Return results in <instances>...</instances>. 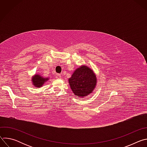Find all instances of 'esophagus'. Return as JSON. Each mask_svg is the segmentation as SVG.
<instances>
[{"instance_id":"1","label":"esophagus","mask_w":147,"mask_h":147,"mask_svg":"<svg viewBox=\"0 0 147 147\" xmlns=\"http://www.w3.org/2000/svg\"><path fill=\"white\" fill-rule=\"evenodd\" d=\"M61 75L60 74H57L56 75V78H57V79H60V78H61Z\"/></svg>"}]
</instances>
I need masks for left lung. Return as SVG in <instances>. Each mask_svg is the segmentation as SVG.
Wrapping results in <instances>:
<instances>
[{"label":"left lung","instance_id":"8db88e82","mask_svg":"<svg viewBox=\"0 0 147 147\" xmlns=\"http://www.w3.org/2000/svg\"><path fill=\"white\" fill-rule=\"evenodd\" d=\"M68 80L74 95L82 98L92 93L97 83L96 76L94 71L85 65L76 69Z\"/></svg>","mask_w":147,"mask_h":147}]
</instances>
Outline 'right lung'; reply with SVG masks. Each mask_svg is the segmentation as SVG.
<instances>
[{"mask_svg":"<svg viewBox=\"0 0 147 147\" xmlns=\"http://www.w3.org/2000/svg\"><path fill=\"white\" fill-rule=\"evenodd\" d=\"M49 77H44L42 76H41L40 74H35L34 76L32 77V85L36 87V88H39L42 87L43 85H44V84L49 80Z\"/></svg>","mask_w":147,"mask_h":147,"instance_id":"right-lung-1","label":"right lung"}]
</instances>
